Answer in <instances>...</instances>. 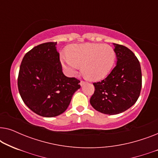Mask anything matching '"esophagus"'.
<instances>
[{"mask_svg": "<svg viewBox=\"0 0 158 158\" xmlns=\"http://www.w3.org/2000/svg\"><path fill=\"white\" fill-rule=\"evenodd\" d=\"M85 83H86V82H85V81H81V83H80V84H81V86H83V85H85Z\"/></svg>", "mask_w": 158, "mask_h": 158, "instance_id": "obj_1", "label": "esophagus"}]
</instances>
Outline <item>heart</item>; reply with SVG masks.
Returning a JSON list of instances; mask_svg holds the SVG:
<instances>
[{
  "label": "heart",
  "mask_w": 158,
  "mask_h": 158,
  "mask_svg": "<svg viewBox=\"0 0 158 158\" xmlns=\"http://www.w3.org/2000/svg\"><path fill=\"white\" fill-rule=\"evenodd\" d=\"M116 58L114 48L103 44H73L68 49V55L60 60L69 75H75L80 67L83 75L92 81H99L111 71Z\"/></svg>",
  "instance_id": "b5f03b06"
}]
</instances>
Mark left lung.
<instances>
[{"instance_id": "left-lung-1", "label": "left lung", "mask_w": 158, "mask_h": 158, "mask_svg": "<svg viewBox=\"0 0 158 158\" xmlns=\"http://www.w3.org/2000/svg\"><path fill=\"white\" fill-rule=\"evenodd\" d=\"M116 65L101 81L94 83V94L90 100L101 113L114 115L122 113L135 104L142 88V71L138 59L130 49L114 44Z\"/></svg>"}]
</instances>
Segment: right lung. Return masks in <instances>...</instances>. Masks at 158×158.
<instances>
[{
    "label": "right lung",
    "instance_id": "right-lung-1",
    "mask_svg": "<svg viewBox=\"0 0 158 158\" xmlns=\"http://www.w3.org/2000/svg\"><path fill=\"white\" fill-rule=\"evenodd\" d=\"M57 42L34 47L23 57L18 88L26 105L38 115L53 117L68 109L74 93L81 88L75 77L62 73Z\"/></svg>",
    "mask_w": 158,
    "mask_h": 158
}]
</instances>
